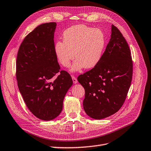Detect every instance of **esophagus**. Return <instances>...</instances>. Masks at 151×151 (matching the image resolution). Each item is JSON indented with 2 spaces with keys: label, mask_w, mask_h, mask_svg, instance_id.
I'll return each instance as SVG.
<instances>
[{
  "label": "esophagus",
  "mask_w": 151,
  "mask_h": 151,
  "mask_svg": "<svg viewBox=\"0 0 151 151\" xmlns=\"http://www.w3.org/2000/svg\"><path fill=\"white\" fill-rule=\"evenodd\" d=\"M72 81H73V83L74 84H76L77 83V80L74 76H72Z\"/></svg>",
  "instance_id": "1"
}]
</instances>
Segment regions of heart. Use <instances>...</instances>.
Listing matches in <instances>:
<instances>
[{
	"label": "heart",
	"instance_id": "b5f03b06",
	"mask_svg": "<svg viewBox=\"0 0 151 151\" xmlns=\"http://www.w3.org/2000/svg\"><path fill=\"white\" fill-rule=\"evenodd\" d=\"M63 40L55 45V53L59 63L65 68L76 61L70 68L71 72L81 70L83 67L92 69L97 64L102 56L105 37L98 28L78 25L67 29L63 33Z\"/></svg>",
	"mask_w": 151,
	"mask_h": 151
}]
</instances>
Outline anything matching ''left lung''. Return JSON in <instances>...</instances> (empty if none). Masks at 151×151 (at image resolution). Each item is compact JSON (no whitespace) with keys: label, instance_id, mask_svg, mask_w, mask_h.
I'll list each match as a JSON object with an SVG mask.
<instances>
[{"label":"left lung","instance_id":"1","mask_svg":"<svg viewBox=\"0 0 151 151\" xmlns=\"http://www.w3.org/2000/svg\"><path fill=\"white\" fill-rule=\"evenodd\" d=\"M132 76L129 46L119 30L112 25L111 38L100 61L77 78L85 89L83 106L87 115L101 119L116 113L127 96Z\"/></svg>","mask_w":151,"mask_h":151}]
</instances>
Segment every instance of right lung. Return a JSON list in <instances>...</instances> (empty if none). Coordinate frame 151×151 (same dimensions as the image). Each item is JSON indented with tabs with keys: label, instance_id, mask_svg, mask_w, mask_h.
Masks as SVG:
<instances>
[{
	"label": "right lung",
	"instance_id": "right-lung-1",
	"mask_svg": "<svg viewBox=\"0 0 151 151\" xmlns=\"http://www.w3.org/2000/svg\"><path fill=\"white\" fill-rule=\"evenodd\" d=\"M56 25L55 22L46 23L35 28L23 40L17 58L16 77L20 92L29 111L45 121L59 115L65 95L73 83L67 72L60 71L55 55Z\"/></svg>",
	"mask_w": 151,
	"mask_h": 151
}]
</instances>
